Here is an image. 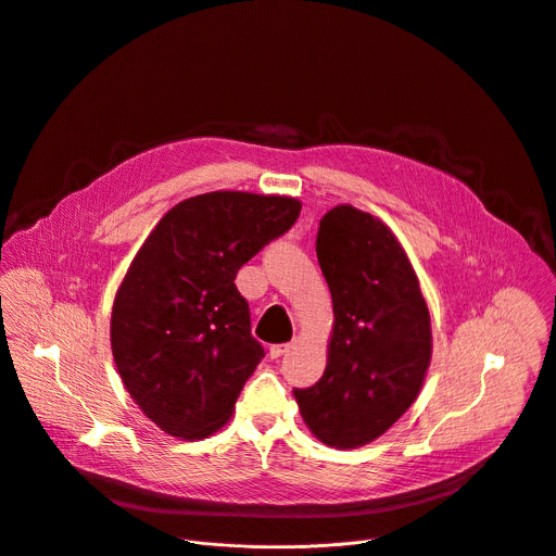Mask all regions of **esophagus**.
Returning a JSON list of instances; mask_svg holds the SVG:
<instances>
[{
	"mask_svg": "<svg viewBox=\"0 0 556 556\" xmlns=\"http://www.w3.org/2000/svg\"><path fill=\"white\" fill-rule=\"evenodd\" d=\"M290 342H281V344H270V349H268V355L273 357V359H279L281 355H286L288 351H290Z\"/></svg>",
	"mask_w": 556,
	"mask_h": 556,
	"instance_id": "1",
	"label": "esophagus"
}]
</instances>
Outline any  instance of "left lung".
<instances>
[{"instance_id": "1", "label": "left lung", "mask_w": 556, "mask_h": 556, "mask_svg": "<svg viewBox=\"0 0 556 556\" xmlns=\"http://www.w3.org/2000/svg\"><path fill=\"white\" fill-rule=\"evenodd\" d=\"M316 257L333 329L323 378L294 397L318 441L353 450L382 437L417 400L432 357L430 312L406 251L371 214L329 210Z\"/></svg>"}]
</instances>
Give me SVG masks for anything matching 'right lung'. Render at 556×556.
Here are the masks:
<instances>
[{"mask_svg":"<svg viewBox=\"0 0 556 556\" xmlns=\"http://www.w3.org/2000/svg\"><path fill=\"white\" fill-rule=\"evenodd\" d=\"M290 197L210 192L172 207L130 262L111 312L117 374L163 432L220 430L264 357L238 270L299 218Z\"/></svg>","mask_w":556,"mask_h":556,"instance_id":"right-lung-1","label":"right lung"}]
</instances>
